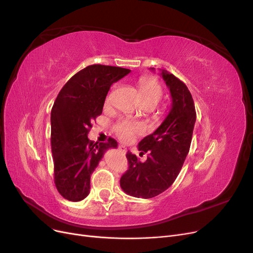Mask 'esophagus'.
Segmentation results:
<instances>
[{
	"instance_id": "1",
	"label": "esophagus",
	"mask_w": 253,
	"mask_h": 253,
	"mask_svg": "<svg viewBox=\"0 0 253 253\" xmlns=\"http://www.w3.org/2000/svg\"><path fill=\"white\" fill-rule=\"evenodd\" d=\"M118 150L120 153H122V154H126V148L125 147V145H118Z\"/></svg>"
}]
</instances>
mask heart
<instances>
[{"mask_svg":"<svg viewBox=\"0 0 253 253\" xmlns=\"http://www.w3.org/2000/svg\"><path fill=\"white\" fill-rule=\"evenodd\" d=\"M138 86L143 104L155 108L163 98V88L159 82L152 77H144L139 80ZM110 100L111 96L109 95L105 99V103L108 104ZM114 131L122 141H129L135 135L143 132V126L137 122L121 119L115 125Z\"/></svg>","mask_w":253,"mask_h":253,"instance_id":"obj_1","label":"heart"}]
</instances>
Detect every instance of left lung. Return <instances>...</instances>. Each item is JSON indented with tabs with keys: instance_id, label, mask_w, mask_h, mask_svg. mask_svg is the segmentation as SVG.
<instances>
[{
	"instance_id": "8db88e82",
	"label": "left lung",
	"mask_w": 253,
	"mask_h": 253,
	"mask_svg": "<svg viewBox=\"0 0 253 253\" xmlns=\"http://www.w3.org/2000/svg\"><path fill=\"white\" fill-rule=\"evenodd\" d=\"M170 88L172 109L156 131L139 142L140 155L148 153L141 163L126 153L128 168L121 176L120 187L135 197L152 198L163 193L177 177L188 155L196 120L195 105L187 85L173 74L163 71Z\"/></svg>"
}]
</instances>
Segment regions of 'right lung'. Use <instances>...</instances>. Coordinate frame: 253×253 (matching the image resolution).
<instances>
[{
  "instance_id": "obj_1",
  "label": "right lung",
  "mask_w": 253,
  "mask_h": 253,
  "mask_svg": "<svg viewBox=\"0 0 253 253\" xmlns=\"http://www.w3.org/2000/svg\"><path fill=\"white\" fill-rule=\"evenodd\" d=\"M129 70L94 64L83 68L60 90L50 115L53 181L65 200L79 202L89 193L90 175L104 152L117 141L94 142L87 138L93 122L102 114L108 91Z\"/></svg>"
}]
</instances>
